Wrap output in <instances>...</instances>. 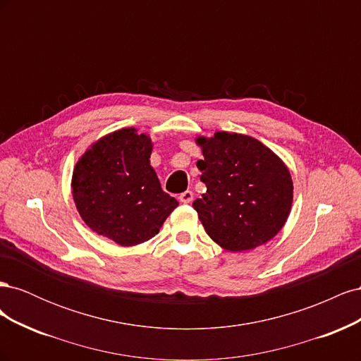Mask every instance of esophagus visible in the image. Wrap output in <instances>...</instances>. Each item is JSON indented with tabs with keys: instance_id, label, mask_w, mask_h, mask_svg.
I'll return each mask as SVG.
<instances>
[{
	"instance_id": "1",
	"label": "esophagus",
	"mask_w": 361,
	"mask_h": 361,
	"mask_svg": "<svg viewBox=\"0 0 361 361\" xmlns=\"http://www.w3.org/2000/svg\"><path fill=\"white\" fill-rule=\"evenodd\" d=\"M194 199V192L192 191H183L180 195H179V200L182 203H191Z\"/></svg>"
}]
</instances>
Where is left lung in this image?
Listing matches in <instances>:
<instances>
[{"label":"left lung","instance_id":"left-lung-1","mask_svg":"<svg viewBox=\"0 0 361 361\" xmlns=\"http://www.w3.org/2000/svg\"><path fill=\"white\" fill-rule=\"evenodd\" d=\"M197 161L206 192L192 203L206 233L228 251L256 248L274 238L292 206V179L281 159L260 141L216 133L199 138Z\"/></svg>","mask_w":361,"mask_h":361}]
</instances>
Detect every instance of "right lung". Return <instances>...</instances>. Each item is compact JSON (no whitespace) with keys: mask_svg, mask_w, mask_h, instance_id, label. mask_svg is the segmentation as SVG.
Instances as JSON below:
<instances>
[{"mask_svg":"<svg viewBox=\"0 0 361 361\" xmlns=\"http://www.w3.org/2000/svg\"><path fill=\"white\" fill-rule=\"evenodd\" d=\"M150 154V138L128 128L96 141L75 166L76 209L93 232L118 245L149 241L179 204L162 191Z\"/></svg>","mask_w":361,"mask_h":361,"instance_id":"add662e5","label":"right lung"}]
</instances>
